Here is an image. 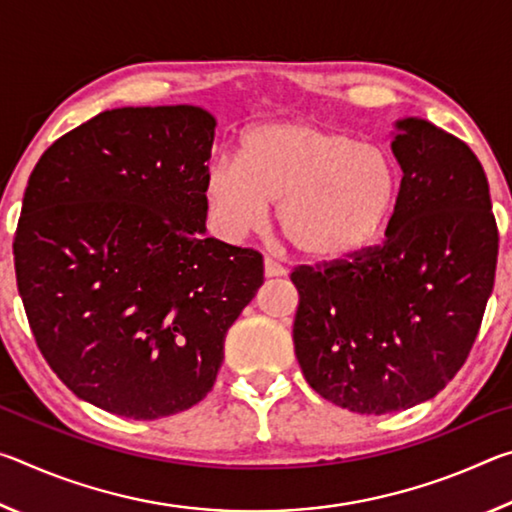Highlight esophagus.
Here are the masks:
<instances>
[{"mask_svg": "<svg viewBox=\"0 0 512 512\" xmlns=\"http://www.w3.org/2000/svg\"><path fill=\"white\" fill-rule=\"evenodd\" d=\"M264 275L266 277H282V275H287V268H284L280 262H275V259L266 257L264 259Z\"/></svg>", "mask_w": 512, "mask_h": 512, "instance_id": "34e87169", "label": "esophagus"}]
</instances>
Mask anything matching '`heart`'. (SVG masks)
Here are the masks:
<instances>
[{
  "label": "heart",
  "mask_w": 512,
  "mask_h": 512,
  "mask_svg": "<svg viewBox=\"0 0 512 512\" xmlns=\"http://www.w3.org/2000/svg\"><path fill=\"white\" fill-rule=\"evenodd\" d=\"M402 169L391 153L314 121L259 124L239 160H216L205 176V207L216 235L237 241L262 230L268 205L296 253L343 264L375 248L402 201Z\"/></svg>",
  "instance_id": "heart-1"
}]
</instances>
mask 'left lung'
<instances>
[{
	"mask_svg": "<svg viewBox=\"0 0 512 512\" xmlns=\"http://www.w3.org/2000/svg\"><path fill=\"white\" fill-rule=\"evenodd\" d=\"M402 201L381 246L291 273L302 375L368 415L431 400L472 350L495 284L499 235L470 146L420 117L395 121Z\"/></svg>",
	"mask_w": 512,
	"mask_h": 512,
	"instance_id": "1",
	"label": "left lung"
}]
</instances>
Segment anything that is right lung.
Here are the masks:
<instances>
[{
  "instance_id": "obj_1",
  "label": "right lung",
  "mask_w": 512,
  "mask_h": 512,
  "mask_svg": "<svg viewBox=\"0 0 512 512\" xmlns=\"http://www.w3.org/2000/svg\"><path fill=\"white\" fill-rule=\"evenodd\" d=\"M214 128L198 106L106 110L29 178L13 255L31 332L69 391L108 413L201 402L264 282L257 250L205 237Z\"/></svg>"
}]
</instances>
